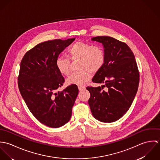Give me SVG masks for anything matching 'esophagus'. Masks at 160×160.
I'll return each instance as SVG.
<instances>
[{
    "label": "esophagus",
    "instance_id": "obj_1",
    "mask_svg": "<svg viewBox=\"0 0 160 160\" xmlns=\"http://www.w3.org/2000/svg\"><path fill=\"white\" fill-rule=\"evenodd\" d=\"M85 86H78V89H79V91H83L84 89H85Z\"/></svg>",
    "mask_w": 160,
    "mask_h": 160
}]
</instances>
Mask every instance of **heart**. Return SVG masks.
Returning a JSON list of instances; mask_svg holds the SVG:
<instances>
[{"instance_id": "1", "label": "heart", "mask_w": 160, "mask_h": 160, "mask_svg": "<svg viewBox=\"0 0 160 160\" xmlns=\"http://www.w3.org/2000/svg\"><path fill=\"white\" fill-rule=\"evenodd\" d=\"M69 57L72 61L78 60V71L71 73L67 79L68 85H82L91 78V72L95 74L103 67L105 62V53L99 46H93L82 41H77L68 49ZM58 71L68 75L70 71V60L68 58L60 56L55 61Z\"/></svg>"}]
</instances>
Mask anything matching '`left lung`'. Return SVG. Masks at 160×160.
Masks as SVG:
<instances>
[{
    "label": "left lung",
    "instance_id": "left-lung-1",
    "mask_svg": "<svg viewBox=\"0 0 160 160\" xmlns=\"http://www.w3.org/2000/svg\"><path fill=\"white\" fill-rule=\"evenodd\" d=\"M92 41L102 43L105 62L92 81L104 83L102 87H87L93 116L103 122L120 119L131 106L139 84V72L135 57L126 43L109 36H97Z\"/></svg>",
    "mask_w": 160,
    "mask_h": 160
}]
</instances>
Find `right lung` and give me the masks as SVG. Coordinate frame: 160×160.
Masks as SVG:
<instances>
[{
    "label": "right lung",
    "instance_id": "1",
    "mask_svg": "<svg viewBox=\"0 0 160 160\" xmlns=\"http://www.w3.org/2000/svg\"><path fill=\"white\" fill-rule=\"evenodd\" d=\"M74 40L40 43L25 53L20 63L18 84L23 100L33 116L50 128H59L68 122L79 92L76 84L57 90L65 79L56 67V59Z\"/></svg>",
    "mask_w": 160,
    "mask_h": 160
}]
</instances>
